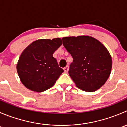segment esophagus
Masks as SVG:
<instances>
[{"label": "esophagus", "instance_id": "34e87169", "mask_svg": "<svg viewBox=\"0 0 127 127\" xmlns=\"http://www.w3.org/2000/svg\"><path fill=\"white\" fill-rule=\"evenodd\" d=\"M64 72H67L69 71V66H66V67L64 68Z\"/></svg>", "mask_w": 127, "mask_h": 127}]
</instances>
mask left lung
Instances as JSON below:
<instances>
[{"label": "left lung", "mask_w": 127, "mask_h": 127, "mask_svg": "<svg viewBox=\"0 0 127 127\" xmlns=\"http://www.w3.org/2000/svg\"><path fill=\"white\" fill-rule=\"evenodd\" d=\"M62 41L73 58L69 74L76 86L88 92L101 87L112 68V58L107 48L90 36L67 37Z\"/></svg>", "instance_id": "left-lung-1"}]
</instances>
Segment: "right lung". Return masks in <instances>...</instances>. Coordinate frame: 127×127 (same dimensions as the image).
Listing matches in <instances>:
<instances>
[{
  "instance_id": "obj_1",
  "label": "right lung",
  "mask_w": 127,
  "mask_h": 127,
  "mask_svg": "<svg viewBox=\"0 0 127 127\" xmlns=\"http://www.w3.org/2000/svg\"><path fill=\"white\" fill-rule=\"evenodd\" d=\"M61 44L60 38L40 39L25 48L19 58L16 69L26 87L42 92L54 85L64 72L53 56Z\"/></svg>"
}]
</instances>
